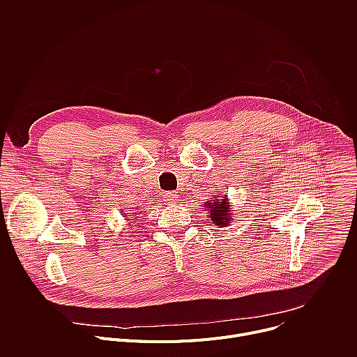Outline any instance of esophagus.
Here are the masks:
<instances>
[{"instance_id": "1", "label": "esophagus", "mask_w": 357, "mask_h": 357, "mask_svg": "<svg viewBox=\"0 0 357 357\" xmlns=\"http://www.w3.org/2000/svg\"><path fill=\"white\" fill-rule=\"evenodd\" d=\"M176 199H178V195H176L175 192H167V193H164V200H165L167 203H174V202H176Z\"/></svg>"}]
</instances>
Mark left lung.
Segmentation results:
<instances>
[{"mask_svg":"<svg viewBox=\"0 0 357 357\" xmlns=\"http://www.w3.org/2000/svg\"><path fill=\"white\" fill-rule=\"evenodd\" d=\"M205 206H208V216L211 219V223L216 225V226H222L226 227L230 222L231 218L230 216V205H229V200L227 196H223L220 199L213 197L209 203H206ZM205 209V208H203Z\"/></svg>","mask_w":357,"mask_h":357,"instance_id":"left-lung-1","label":"left lung"}]
</instances>
